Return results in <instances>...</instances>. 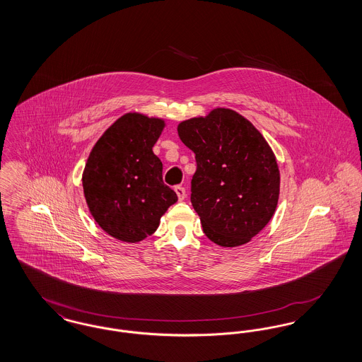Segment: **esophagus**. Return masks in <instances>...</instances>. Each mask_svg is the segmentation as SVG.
I'll return each mask as SVG.
<instances>
[{
	"mask_svg": "<svg viewBox=\"0 0 362 362\" xmlns=\"http://www.w3.org/2000/svg\"><path fill=\"white\" fill-rule=\"evenodd\" d=\"M175 192H176V195H177V199H179V201H183V199L186 198V189H185V187H182V186H176V187H175Z\"/></svg>",
	"mask_w": 362,
	"mask_h": 362,
	"instance_id": "obj_1",
	"label": "esophagus"
}]
</instances>
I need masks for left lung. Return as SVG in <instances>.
<instances>
[{"mask_svg":"<svg viewBox=\"0 0 362 362\" xmlns=\"http://www.w3.org/2000/svg\"><path fill=\"white\" fill-rule=\"evenodd\" d=\"M195 153L191 204L204 232L221 247H239L274 216L279 198L276 155L258 129L239 112L217 107L177 124Z\"/></svg>","mask_w":362,"mask_h":362,"instance_id":"obj_1","label":"left lung"}]
</instances>
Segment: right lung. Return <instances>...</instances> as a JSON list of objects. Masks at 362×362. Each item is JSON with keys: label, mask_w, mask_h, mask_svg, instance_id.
Here are the masks:
<instances>
[{"label": "right lung", "mask_w": 362, "mask_h": 362, "mask_svg": "<svg viewBox=\"0 0 362 362\" xmlns=\"http://www.w3.org/2000/svg\"><path fill=\"white\" fill-rule=\"evenodd\" d=\"M164 127L161 118L127 112L104 132L86 160L83 189L89 213L117 240L146 239L177 201L153 153Z\"/></svg>", "instance_id": "1"}]
</instances>
